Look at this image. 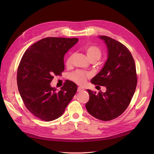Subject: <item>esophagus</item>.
<instances>
[{
	"label": "esophagus",
	"instance_id": "esophagus-1",
	"mask_svg": "<svg viewBox=\"0 0 154 154\" xmlns=\"http://www.w3.org/2000/svg\"><path fill=\"white\" fill-rule=\"evenodd\" d=\"M84 91V88H82V87H79L78 88V92H82V91Z\"/></svg>",
	"mask_w": 154,
	"mask_h": 154
}]
</instances>
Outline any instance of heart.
<instances>
[{
  "label": "heart",
  "mask_w": 154,
  "mask_h": 154,
  "mask_svg": "<svg viewBox=\"0 0 154 154\" xmlns=\"http://www.w3.org/2000/svg\"><path fill=\"white\" fill-rule=\"evenodd\" d=\"M85 53L87 56L88 59L90 61H97L98 60L102 55L101 50L96 45H90L88 46L87 48H85ZM73 55L71 54L67 58L66 64L67 66H69L71 63ZM87 75L85 73H83L82 71H76L75 72H73L71 74L70 78L71 80L78 84L82 85L86 81Z\"/></svg>",
  "instance_id": "b5f03b06"
}]
</instances>
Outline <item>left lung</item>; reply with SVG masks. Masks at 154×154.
Masks as SVG:
<instances>
[{"instance_id":"left-lung-1","label":"left lung","mask_w":154,"mask_h":154,"mask_svg":"<svg viewBox=\"0 0 154 154\" xmlns=\"http://www.w3.org/2000/svg\"><path fill=\"white\" fill-rule=\"evenodd\" d=\"M99 38L106 45L108 57L91 83L105 86L106 91L96 94L87 89L89 100L85 106L93 117L106 122L118 118L127 109L136 91L137 79L136 65L127 48L110 37Z\"/></svg>"}]
</instances>
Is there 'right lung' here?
<instances>
[{
  "instance_id": "1",
  "label": "right lung",
  "mask_w": 154,
  "mask_h": 154,
  "mask_svg": "<svg viewBox=\"0 0 154 154\" xmlns=\"http://www.w3.org/2000/svg\"><path fill=\"white\" fill-rule=\"evenodd\" d=\"M78 41L47 37L30 46L20 60L17 77L20 95L27 110L45 122L60 118L77 91L71 81L65 82L60 91L50 83L54 74L64 71V55Z\"/></svg>"
}]
</instances>
